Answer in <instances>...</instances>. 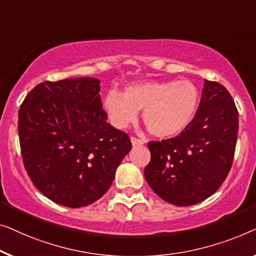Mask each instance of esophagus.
<instances>
[{
	"instance_id": "esophagus-1",
	"label": "esophagus",
	"mask_w": 256,
	"mask_h": 256,
	"mask_svg": "<svg viewBox=\"0 0 256 256\" xmlns=\"http://www.w3.org/2000/svg\"><path fill=\"white\" fill-rule=\"evenodd\" d=\"M131 142H132V146H142V145H144V144H145L144 140L134 138V136H132V138H131Z\"/></svg>"
}]
</instances>
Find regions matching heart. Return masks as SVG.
I'll use <instances>...</instances> for the list:
<instances>
[{
  "instance_id": "heart-1",
  "label": "heart",
  "mask_w": 256,
  "mask_h": 256,
  "mask_svg": "<svg viewBox=\"0 0 256 256\" xmlns=\"http://www.w3.org/2000/svg\"><path fill=\"white\" fill-rule=\"evenodd\" d=\"M198 104V89L188 80L133 84L125 87L123 94L109 90L103 102L114 128H128L142 110V120L150 134L162 139L178 136L188 126Z\"/></svg>"
}]
</instances>
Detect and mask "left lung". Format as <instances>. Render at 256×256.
Instances as JSON below:
<instances>
[{"mask_svg":"<svg viewBox=\"0 0 256 256\" xmlns=\"http://www.w3.org/2000/svg\"><path fill=\"white\" fill-rule=\"evenodd\" d=\"M238 111L230 92L204 80L196 116L178 136L148 142L144 175L160 198L178 206L206 200L219 189L234 156Z\"/></svg>","mask_w":256,"mask_h":256,"instance_id":"1","label":"left lung"}]
</instances>
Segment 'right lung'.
<instances>
[{
	"label": "right lung",
	"mask_w": 256,
	"mask_h": 256,
	"mask_svg": "<svg viewBox=\"0 0 256 256\" xmlns=\"http://www.w3.org/2000/svg\"><path fill=\"white\" fill-rule=\"evenodd\" d=\"M100 84L95 78L45 81L20 106L24 167L36 188L64 206L100 198L132 148L126 133L106 122Z\"/></svg>",
	"instance_id": "obj_1"
}]
</instances>
